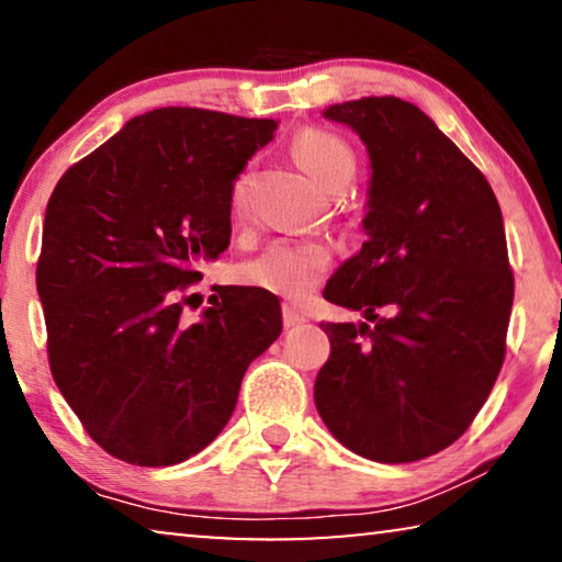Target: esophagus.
Wrapping results in <instances>:
<instances>
[{"label":"esophagus","mask_w":562,"mask_h":562,"mask_svg":"<svg viewBox=\"0 0 562 562\" xmlns=\"http://www.w3.org/2000/svg\"><path fill=\"white\" fill-rule=\"evenodd\" d=\"M282 323H284V328L300 326V323H305V315L300 313L297 307H292V305H282Z\"/></svg>","instance_id":"esophagus-1"}]
</instances>
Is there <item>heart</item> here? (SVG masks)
<instances>
[{"label":"heart","instance_id":"heart-1","mask_svg":"<svg viewBox=\"0 0 562 562\" xmlns=\"http://www.w3.org/2000/svg\"><path fill=\"white\" fill-rule=\"evenodd\" d=\"M292 157L300 168L318 183L323 191H330L336 183L351 180L357 170L353 149L334 132L307 126L292 139ZM244 183L241 176L232 188L234 205H241ZM334 265V251L323 241H274L262 255L244 265V280L259 290L288 300H303L318 288Z\"/></svg>","mask_w":562,"mask_h":562}]
</instances>
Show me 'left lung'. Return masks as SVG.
Returning a JSON list of instances; mask_svg holds the SVG:
<instances>
[{
	"label": "left lung",
	"mask_w": 562,
	"mask_h": 562,
	"mask_svg": "<svg viewBox=\"0 0 562 562\" xmlns=\"http://www.w3.org/2000/svg\"><path fill=\"white\" fill-rule=\"evenodd\" d=\"M323 116L349 124L371 160L369 239L323 297L374 326L321 323L330 357L315 407L353 453L420 461L469 430L507 353L515 274L502 209L484 172L409 101L363 97Z\"/></svg>",
	"instance_id": "obj_1"
}]
</instances>
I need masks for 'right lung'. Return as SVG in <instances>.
I'll return each mask as SVG.
<instances>
[{
	"mask_svg": "<svg viewBox=\"0 0 562 562\" xmlns=\"http://www.w3.org/2000/svg\"><path fill=\"white\" fill-rule=\"evenodd\" d=\"M278 122L191 106L139 114L63 172L37 295L55 384L86 432L134 465H172L224 430L244 371L280 336L274 295L188 284L232 236V188ZM193 297V295H191Z\"/></svg>",
	"mask_w": 562,
	"mask_h": 562,
	"instance_id": "right-lung-1",
	"label": "right lung"
}]
</instances>
